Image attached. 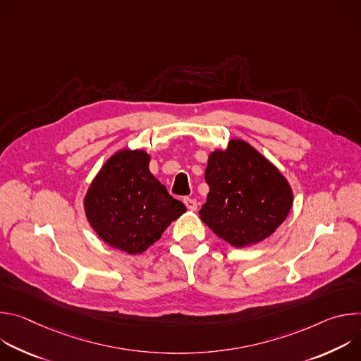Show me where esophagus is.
<instances>
[{
	"mask_svg": "<svg viewBox=\"0 0 361 361\" xmlns=\"http://www.w3.org/2000/svg\"><path fill=\"white\" fill-rule=\"evenodd\" d=\"M184 204L185 207L190 210V212H195L197 210V201L194 198H184Z\"/></svg>",
	"mask_w": 361,
	"mask_h": 361,
	"instance_id": "obj_1",
	"label": "esophagus"
}]
</instances>
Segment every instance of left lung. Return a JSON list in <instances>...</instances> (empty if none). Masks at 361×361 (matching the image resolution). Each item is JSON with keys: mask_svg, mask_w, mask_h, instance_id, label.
Instances as JSON below:
<instances>
[{"mask_svg": "<svg viewBox=\"0 0 361 361\" xmlns=\"http://www.w3.org/2000/svg\"><path fill=\"white\" fill-rule=\"evenodd\" d=\"M205 181L210 191L201 221L216 235L243 248L270 237L293 207V190L281 171L244 140L210 152Z\"/></svg>", "mask_w": 361, "mask_h": 361, "instance_id": "1", "label": "left lung"}]
</instances>
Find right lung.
<instances>
[{
	"instance_id": "right-lung-1",
	"label": "right lung",
	"mask_w": 361,
	"mask_h": 361,
	"mask_svg": "<svg viewBox=\"0 0 361 361\" xmlns=\"http://www.w3.org/2000/svg\"><path fill=\"white\" fill-rule=\"evenodd\" d=\"M149 160L141 148L118 149L84 197L85 217L95 234L127 254L144 252L187 210L151 174Z\"/></svg>"
}]
</instances>
